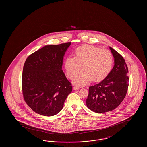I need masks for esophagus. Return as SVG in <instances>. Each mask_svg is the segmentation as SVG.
Returning a JSON list of instances; mask_svg holds the SVG:
<instances>
[{"label": "esophagus", "mask_w": 147, "mask_h": 147, "mask_svg": "<svg viewBox=\"0 0 147 147\" xmlns=\"http://www.w3.org/2000/svg\"><path fill=\"white\" fill-rule=\"evenodd\" d=\"M80 88V87H78L77 86H74V87H73V89L74 90H77V89H79Z\"/></svg>", "instance_id": "obj_1"}]
</instances>
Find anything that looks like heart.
Listing matches in <instances>:
<instances>
[{"mask_svg":"<svg viewBox=\"0 0 147 147\" xmlns=\"http://www.w3.org/2000/svg\"><path fill=\"white\" fill-rule=\"evenodd\" d=\"M113 57L108 50L90 45L77 48L74 58L67 57L64 63L67 77L72 79L77 75L81 67L83 70L73 80V84L83 86L92 80L94 82L104 79L111 70Z\"/></svg>","mask_w":147,"mask_h":147,"instance_id":"1","label":"heart"}]
</instances>
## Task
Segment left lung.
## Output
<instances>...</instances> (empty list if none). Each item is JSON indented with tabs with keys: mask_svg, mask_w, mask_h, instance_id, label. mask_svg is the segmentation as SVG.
<instances>
[{
	"mask_svg": "<svg viewBox=\"0 0 147 147\" xmlns=\"http://www.w3.org/2000/svg\"><path fill=\"white\" fill-rule=\"evenodd\" d=\"M114 58V66L105 79L89 87L87 107L94 112L104 113L116 109L126 96L128 87V67L123 57L109 47Z\"/></svg>",
	"mask_w": 147,
	"mask_h": 147,
	"instance_id": "8db88e82",
	"label": "left lung"
}]
</instances>
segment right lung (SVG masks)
Returning <instances> with one entry per match:
<instances>
[{"mask_svg":"<svg viewBox=\"0 0 147 147\" xmlns=\"http://www.w3.org/2000/svg\"><path fill=\"white\" fill-rule=\"evenodd\" d=\"M70 42L46 45L28 56L23 68L24 100L36 113L52 116L60 112L72 86L62 67Z\"/></svg>","mask_w":147,"mask_h":147,"instance_id":"1","label":"right lung"}]
</instances>
